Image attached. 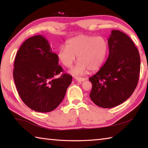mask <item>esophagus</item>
<instances>
[{"label": "esophagus", "instance_id": "1", "mask_svg": "<svg viewBox=\"0 0 148 148\" xmlns=\"http://www.w3.org/2000/svg\"><path fill=\"white\" fill-rule=\"evenodd\" d=\"M75 79H76L77 82H84L86 80V78H84V77H75Z\"/></svg>", "mask_w": 148, "mask_h": 148}]
</instances>
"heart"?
<instances>
[{
	"instance_id": "1",
	"label": "heart",
	"mask_w": 148,
	"mask_h": 148,
	"mask_svg": "<svg viewBox=\"0 0 148 148\" xmlns=\"http://www.w3.org/2000/svg\"><path fill=\"white\" fill-rule=\"evenodd\" d=\"M108 51V44L102 36L82 34L66 42V47L61 46L57 51L59 61L66 68L72 66L77 57L79 62L71 72L75 75H83L89 70H99L104 63Z\"/></svg>"
}]
</instances>
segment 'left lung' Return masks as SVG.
I'll use <instances>...</instances> for the list:
<instances>
[{
	"label": "left lung",
	"instance_id": "obj_1",
	"mask_svg": "<svg viewBox=\"0 0 148 148\" xmlns=\"http://www.w3.org/2000/svg\"><path fill=\"white\" fill-rule=\"evenodd\" d=\"M108 44L109 56L106 62L89 78L92 83L90 98L104 108L118 106L131 96L140 71L138 50L126 34L112 30Z\"/></svg>",
	"mask_w": 148,
	"mask_h": 148
}]
</instances>
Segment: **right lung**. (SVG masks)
<instances>
[{
	"label": "right lung",
	"mask_w": 148,
	"mask_h": 148,
	"mask_svg": "<svg viewBox=\"0 0 148 148\" xmlns=\"http://www.w3.org/2000/svg\"><path fill=\"white\" fill-rule=\"evenodd\" d=\"M57 55L42 35L27 39L16 54L13 76L20 98L38 112L53 111L61 104L72 77L62 74Z\"/></svg>",
	"instance_id": "obj_1"
}]
</instances>
